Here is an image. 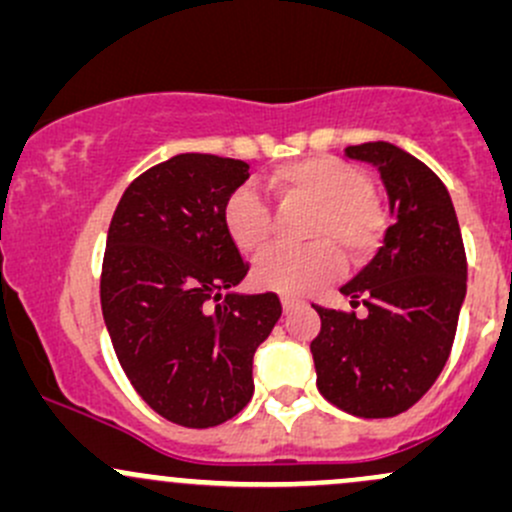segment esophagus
Instances as JSON below:
<instances>
[{"instance_id":"obj_1","label":"esophagus","mask_w":512,"mask_h":512,"mask_svg":"<svg viewBox=\"0 0 512 512\" xmlns=\"http://www.w3.org/2000/svg\"><path fill=\"white\" fill-rule=\"evenodd\" d=\"M280 302H283V312H290V310H293V307L300 305V300L293 298V295H283V298H280Z\"/></svg>"}]
</instances>
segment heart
I'll list each match as a JSON object with an SVG mask.
<instances>
[{
	"label": "heart",
	"mask_w": 512,
	"mask_h": 512,
	"mask_svg": "<svg viewBox=\"0 0 512 512\" xmlns=\"http://www.w3.org/2000/svg\"><path fill=\"white\" fill-rule=\"evenodd\" d=\"M268 188L280 205H310L305 249H271L254 263L256 285L283 295H302L339 276L342 256L351 263L376 254L388 214L361 168L334 156H307L271 170ZM224 227L241 254L254 256L271 239V212L251 188H239L224 205Z\"/></svg>",
	"instance_id": "1"
}]
</instances>
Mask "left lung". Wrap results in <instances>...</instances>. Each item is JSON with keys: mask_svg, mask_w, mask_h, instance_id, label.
I'll list each match as a JSON object with an SVG mask.
<instances>
[{"mask_svg": "<svg viewBox=\"0 0 512 512\" xmlns=\"http://www.w3.org/2000/svg\"><path fill=\"white\" fill-rule=\"evenodd\" d=\"M378 168L393 224L373 261L342 285L354 310L317 307L312 339L317 388L356 417H393L412 408L452 351L466 298V254L456 212L442 180L388 141L346 148Z\"/></svg>", "mask_w": 512, "mask_h": 512, "instance_id": "1", "label": "left lung"}]
</instances>
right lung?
I'll return each mask as SVG.
<instances>
[{"instance_id": "1", "label": "right lung", "mask_w": 512, "mask_h": 512, "mask_svg": "<svg viewBox=\"0 0 512 512\" xmlns=\"http://www.w3.org/2000/svg\"><path fill=\"white\" fill-rule=\"evenodd\" d=\"M249 163L180 153L124 190L104 249L100 300L117 359L166 420L214 427L254 395V354L278 322L276 293L241 295L249 263L224 227Z\"/></svg>"}]
</instances>
